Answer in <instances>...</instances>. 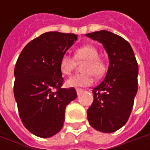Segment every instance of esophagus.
Instances as JSON below:
<instances>
[{"label": "esophagus", "mask_w": 150, "mask_h": 150, "mask_svg": "<svg viewBox=\"0 0 150 150\" xmlns=\"http://www.w3.org/2000/svg\"><path fill=\"white\" fill-rule=\"evenodd\" d=\"M76 91H77V93H78V95H79L82 92H83V90L82 89H80V88H77L76 89Z\"/></svg>", "instance_id": "esophagus-1"}]
</instances>
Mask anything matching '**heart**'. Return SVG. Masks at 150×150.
<instances>
[{"instance_id": "1", "label": "heart", "mask_w": 150, "mask_h": 150, "mask_svg": "<svg viewBox=\"0 0 150 150\" xmlns=\"http://www.w3.org/2000/svg\"><path fill=\"white\" fill-rule=\"evenodd\" d=\"M98 51L93 45H84L75 51L74 57L71 55L62 56L59 62V68L63 75H70L74 68L76 62H84L81 67L83 72L73 75L67 81L69 87H88L93 82V76L100 78L106 71V64L104 61L98 57Z\"/></svg>"}]
</instances>
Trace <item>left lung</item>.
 Here are the masks:
<instances>
[{"instance_id":"left-lung-1","label":"left lung","mask_w":150,"mask_h":150,"mask_svg":"<svg viewBox=\"0 0 150 150\" xmlns=\"http://www.w3.org/2000/svg\"><path fill=\"white\" fill-rule=\"evenodd\" d=\"M86 36L103 44L109 59L106 77L93 89L88 119L96 130L112 133L129 118L138 91V63L130 44L120 36L105 30Z\"/></svg>"}]
</instances>
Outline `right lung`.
I'll use <instances>...</instances> for the list:
<instances>
[{
    "label": "right lung",
    "mask_w": 150,
    "mask_h": 150,
    "mask_svg": "<svg viewBox=\"0 0 150 150\" xmlns=\"http://www.w3.org/2000/svg\"><path fill=\"white\" fill-rule=\"evenodd\" d=\"M78 40L72 33L49 32L21 51L15 67L14 96L23 125L40 138L62 128L67 105L77 98L75 88H62L59 68L62 55Z\"/></svg>",
    "instance_id": "1"
}]
</instances>
